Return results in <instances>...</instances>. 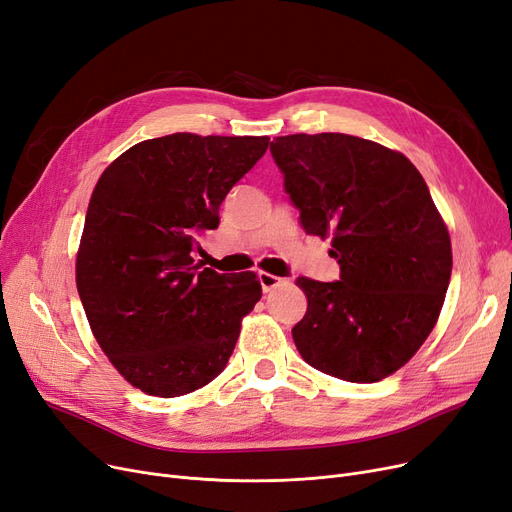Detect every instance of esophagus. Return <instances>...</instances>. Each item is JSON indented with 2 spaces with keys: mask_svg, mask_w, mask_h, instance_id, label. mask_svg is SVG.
Wrapping results in <instances>:
<instances>
[{
  "mask_svg": "<svg viewBox=\"0 0 512 512\" xmlns=\"http://www.w3.org/2000/svg\"><path fill=\"white\" fill-rule=\"evenodd\" d=\"M257 278H259V282H261L263 293H270V291H274V288H278L280 284H284V282H286L284 278L274 276V274H268V272H259V274H257Z\"/></svg>",
  "mask_w": 512,
  "mask_h": 512,
  "instance_id": "esophagus-1",
  "label": "esophagus"
}]
</instances>
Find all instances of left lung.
I'll list each match as a JSON object with an SVG mask.
<instances>
[{"label":"left lung","mask_w":512,"mask_h":512,"mask_svg":"<svg viewBox=\"0 0 512 512\" xmlns=\"http://www.w3.org/2000/svg\"><path fill=\"white\" fill-rule=\"evenodd\" d=\"M307 234L332 236L341 278H297L307 297L293 328L301 358L349 383L402 368L433 330L452 276L446 224L402 152L347 133L270 144Z\"/></svg>","instance_id":"left-lung-1"}]
</instances>
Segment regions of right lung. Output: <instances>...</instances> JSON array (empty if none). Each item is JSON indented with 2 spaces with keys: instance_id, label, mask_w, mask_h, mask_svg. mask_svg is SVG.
Wrapping results in <instances>:
<instances>
[{
  "instance_id": "right-lung-1",
  "label": "right lung",
  "mask_w": 512,
  "mask_h": 512,
  "mask_svg": "<svg viewBox=\"0 0 512 512\" xmlns=\"http://www.w3.org/2000/svg\"><path fill=\"white\" fill-rule=\"evenodd\" d=\"M268 146V136L171 133L131 146L100 175L77 291L108 360L148 395L180 397L211 383L261 299L253 272L217 274L192 251Z\"/></svg>"
}]
</instances>
